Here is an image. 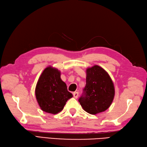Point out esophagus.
I'll use <instances>...</instances> for the list:
<instances>
[{"label": "esophagus", "instance_id": "obj_1", "mask_svg": "<svg viewBox=\"0 0 147 147\" xmlns=\"http://www.w3.org/2000/svg\"><path fill=\"white\" fill-rule=\"evenodd\" d=\"M73 96L74 98H78V95H79V93H78V92H74V93H73Z\"/></svg>", "mask_w": 147, "mask_h": 147}]
</instances>
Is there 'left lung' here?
<instances>
[{
  "mask_svg": "<svg viewBox=\"0 0 147 147\" xmlns=\"http://www.w3.org/2000/svg\"><path fill=\"white\" fill-rule=\"evenodd\" d=\"M86 86L79 102L83 110L91 115L103 112L110 107L115 87L110 75L103 68L94 65L86 69Z\"/></svg>",
  "mask_w": 147,
  "mask_h": 147,
  "instance_id": "1",
  "label": "left lung"
}]
</instances>
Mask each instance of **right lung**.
Wrapping results in <instances>:
<instances>
[{
	"label": "right lung",
	"instance_id": "add662e5",
	"mask_svg": "<svg viewBox=\"0 0 147 147\" xmlns=\"http://www.w3.org/2000/svg\"><path fill=\"white\" fill-rule=\"evenodd\" d=\"M35 94L40 109L53 115L62 111L66 101L73 97L61 79L60 71L52 66L43 71L37 83Z\"/></svg>",
	"mask_w": 147,
	"mask_h": 147
}]
</instances>
